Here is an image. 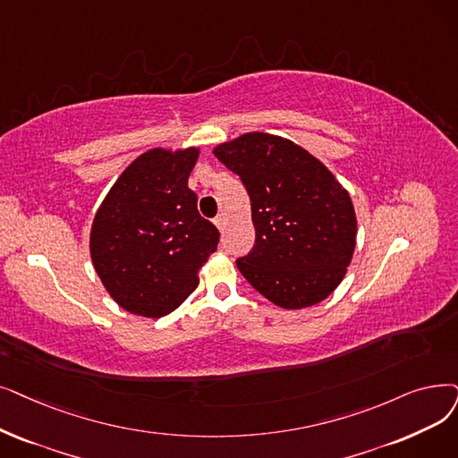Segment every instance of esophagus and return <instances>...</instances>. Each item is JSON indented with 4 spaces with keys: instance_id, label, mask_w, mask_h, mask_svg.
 I'll list each match as a JSON object with an SVG mask.
<instances>
[{
    "instance_id": "34e87169",
    "label": "esophagus",
    "mask_w": 458,
    "mask_h": 458,
    "mask_svg": "<svg viewBox=\"0 0 458 458\" xmlns=\"http://www.w3.org/2000/svg\"><path fill=\"white\" fill-rule=\"evenodd\" d=\"M213 223H215V226H216L218 230H221V232H225V228H226V218H225L223 215H218V216L215 218V221H213Z\"/></svg>"
}]
</instances>
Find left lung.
I'll use <instances>...</instances> for the list:
<instances>
[{"instance_id": "8db88e82", "label": "left lung", "mask_w": 458, "mask_h": 458, "mask_svg": "<svg viewBox=\"0 0 458 458\" xmlns=\"http://www.w3.org/2000/svg\"><path fill=\"white\" fill-rule=\"evenodd\" d=\"M213 153L250 196L256 243L237 269L281 309L324 301L343 283L355 250L348 191L314 155L276 134L245 132Z\"/></svg>"}]
</instances>
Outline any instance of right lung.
<instances>
[{
    "label": "right lung",
    "instance_id": "add662e5",
    "mask_svg": "<svg viewBox=\"0 0 458 458\" xmlns=\"http://www.w3.org/2000/svg\"><path fill=\"white\" fill-rule=\"evenodd\" d=\"M200 149L153 148L117 177L98 206L89 252L112 300L136 316L161 318L200 283L218 230L198 213L189 175Z\"/></svg>",
    "mask_w": 458,
    "mask_h": 458
}]
</instances>
